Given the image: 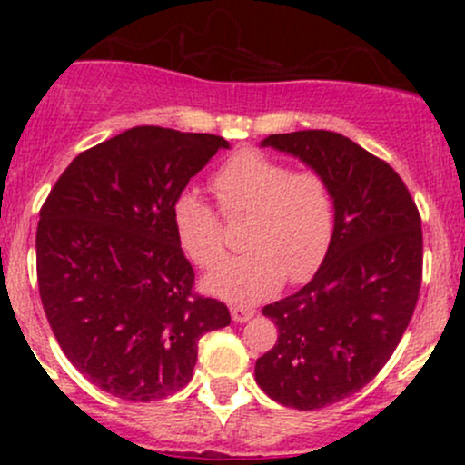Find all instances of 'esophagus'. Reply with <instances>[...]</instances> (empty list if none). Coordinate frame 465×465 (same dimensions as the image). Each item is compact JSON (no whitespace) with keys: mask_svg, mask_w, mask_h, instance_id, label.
<instances>
[{"mask_svg":"<svg viewBox=\"0 0 465 465\" xmlns=\"http://www.w3.org/2000/svg\"><path fill=\"white\" fill-rule=\"evenodd\" d=\"M253 314H255V311H253V308H249V306H232V319L236 323L249 322Z\"/></svg>","mask_w":465,"mask_h":465,"instance_id":"obj_1","label":"esophagus"}]
</instances>
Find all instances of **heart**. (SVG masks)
<instances>
[{
  "label": "heart",
  "mask_w": 465,
  "mask_h": 465,
  "mask_svg": "<svg viewBox=\"0 0 465 465\" xmlns=\"http://www.w3.org/2000/svg\"><path fill=\"white\" fill-rule=\"evenodd\" d=\"M227 221L247 218L238 258L225 255L223 218L185 190L174 199L173 225L181 247L201 269H212L205 288L233 303H258L275 295L284 280L300 284L322 266L334 233V201L328 181L314 170L291 165L260 151L229 157L212 181Z\"/></svg>",
  "instance_id": "obj_1"
}]
</instances>
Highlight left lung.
Returning <instances> with one entry per match:
<instances>
[{
	"label": "left lung",
	"instance_id": "8db88e82",
	"mask_svg": "<svg viewBox=\"0 0 465 465\" xmlns=\"http://www.w3.org/2000/svg\"><path fill=\"white\" fill-rule=\"evenodd\" d=\"M328 181L334 233L319 271L295 295L264 306L277 343L255 382L300 411L350 398L385 367L413 317L421 284V221L396 170L332 131L269 135Z\"/></svg>",
	"mask_w": 465,
	"mask_h": 465
}]
</instances>
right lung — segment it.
<instances>
[{
  "mask_svg": "<svg viewBox=\"0 0 465 465\" xmlns=\"http://www.w3.org/2000/svg\"><path fill=\"white\" fill-rule=\"evenodd\" d=\"M229 142L135 126L80 153L41 207L36 277L58 345L95 387L151 402L190 382L199 339L232 322L192 292L174 199Z\"/></svg>",
  "mask_w": 465,
  "mask_h": 465,
  "instance_id": "add662e5",
  "label": "right lung"
}]
</instances>
